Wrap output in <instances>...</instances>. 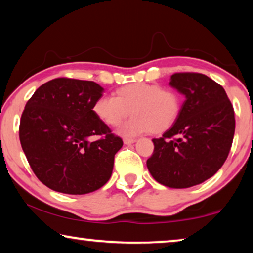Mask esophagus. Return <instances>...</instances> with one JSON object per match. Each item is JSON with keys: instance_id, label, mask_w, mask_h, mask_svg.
<instances>
[{"instance_id": "34e87169", "label": "esophagus", "mask_w": 253, "mask_h": 253, "mask_svg": "<svg viewBox=\"0 0 253 253\" xmlns=\"http://www.w3.org/2000/svg\"><path fill=\"white\" fill-rule=\"evenodd\" d=\"M135 142H136V138H128V137L124 138V143H125V144H131V143H135Z\"/></svg>"}]
</instances>
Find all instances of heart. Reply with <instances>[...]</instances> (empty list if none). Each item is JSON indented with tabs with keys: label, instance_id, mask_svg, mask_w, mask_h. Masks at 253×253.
I'll return each mask as SVG.
<instances>
[{
	"label": "heart",
	"instance_id": "1",
	"mask_svg": "<svg viewBox=\"0 0 253 253\" xmlns=\"http://www.w3.org/2000/svg\"><path fill=\"white\" fill-rule=\"evenodd\" d=\"M180 108V97L174 89L148 83L124 85L116 90V96L102 95L93 104L97 118L111 127L120 125L131 112L133 117L120 128V133L129 136L168 129L178 117Z\"/></svg>",
	"mask_w": 253,
	"mask_h": 253
}]
</instances>
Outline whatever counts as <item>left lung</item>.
Instances as JSON below:
<instances>
[{"mask_svg": "<svg viewBox=\"0 0 253 253\" xmlns=\"http://www.w3.org/2000/svg\"><path fill=\"white\" fill-rule=\"evenodd\" d=\"M185 95L175 124L160 138L146 166L158 183L172 188L201 184L227 159L235 131L234 109L223 86L203 74L171 75Z\"/></svg>", "mask_w": 253, "mask_h": 253, "instance_id": "8db88e82", "label": "left lung"}]
</instances>
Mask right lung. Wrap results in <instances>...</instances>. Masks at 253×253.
Here are the masks:
<instances>
[{
    "label": "right lung",
    "mask_w": 253,
    "mask_h": 253,
    "mask_svg": "<svg viewBox=\"0 0 253 253\" xmlns=\"http://www.w3.org/2000/svg\"><path fill=\"white\" fill-rule=\"evenodd\" d=\"M103 88L89 81L55 78L36 89L21 115L19 138L41 182L66 194H86L110 179L123 139L93 111ZM100 138L89 142L90 136Z\"/></svg>",
    "instance_id": "add662e5"
}]
</instances>
